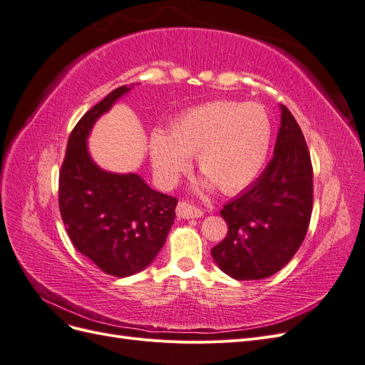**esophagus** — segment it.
<instances>
[{
	"label": "esophagus",
	"mask_w": 365,
	"mask_h": 365,
	"mask_svg": "<svg viewBox=\"0 0 365 365\" xmlns=\"http://www.w3.org/2000/svg\"><path fill=\"white\" fill-rule=\"evenodd\" d=\"M176 215L182 219H196L204 216V212L201 208H196L187 202H180L178 207H176Z\"/></svg>",
	"instance_id": "1"
}]
</instances>
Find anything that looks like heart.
<instances>
[{"mask_svg": "<svg viewBox=\"0 0 365 365\" xmlns=\"http://www.w3.org/2000/svg\"><path fill=\"white\" fill-rule=\"evenodd\" d=\"M272 123L257 103L231 101L195 106L175 117L169 132L153 130L149 153L157 180L164 189L178 182L196 155L204 172V187L216 184L236 193L257 178L267 163Z\"/></svg>", "mask_w": 365, "mask_h": 365, "instance_id": "heart-1", "label": "heart"}]
</instances>
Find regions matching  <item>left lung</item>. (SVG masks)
<instances>
[{"label": "left lung", "instance_id": "8db88e82", "mask_svg": "<svg viewBox=\"0 0 365 365\" xmlns=\"http://www.w3.org/2000/svg\"><path fill=\"white\" fill-rule=\"evenodd\" d=\"M274 157L247 190L220 210L228 233L213 247L217 267L236 280L280 271L303 244L314 202V172L303 132L280 105Z\"/></svg>", "mask_w": 365, "mask_h": 365}]
</instances>
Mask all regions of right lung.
Masks as SVG:
<instances>
[{
    "label": "right lung",
    "mask_w": 365,
    "mask_h": 365,
    "mask_svg": "<svg viewBox=\"0 0 365 365\" xmlns=\"http://www.w3.org/2000/svg\"><path fill=\"white\" fill-rule=\"evenodd\" d=\"M129 90L115 88L77 121L59 172L61 216L73 245L114 277L149 267L169 235L178 204L137 173L101 169L88 152L86 140L97 118Z\"/></svg>",
    "instance_id": "right-lung-1"
}]
</instances>
